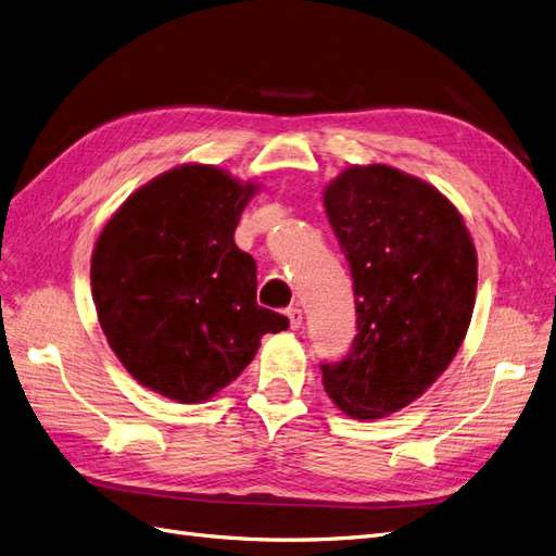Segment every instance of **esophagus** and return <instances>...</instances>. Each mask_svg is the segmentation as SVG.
Listing matches in <instances>:
<instances>
[{"label": "esophagus", "mask_w": 556, "mask_h": 556, "mask_svg": "<svg viewBox=\"0 0 556 556\" xmlns=\"http://www.w3.org/2000/svg\"><path fill=\"white\" fill-rule=\"evenodd\" d=\"M288 317H290V329L292 331H299L301 325H304V313H301L299 308H288Z\"/></svg>", "instance_id": "obj_1"}]
</instances>
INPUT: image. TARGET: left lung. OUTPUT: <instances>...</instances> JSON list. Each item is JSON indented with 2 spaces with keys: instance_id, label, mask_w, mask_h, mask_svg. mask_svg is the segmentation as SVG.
Instances as JSON below:
<instances>
[{
  "instance_id": "1",
  "label": "left lung",
  "mask_w": 556,
  "mask_h": 556,
  "mask_svg": "<svg viewBox=\"0 0 556 556\" xmlns=\"http://www.w3.org/2000/svg\"><path fill=\"white\" fill-rule=\"evenodd\" d=\"M329 225L350 264L357 336L319 364L331 401L378 419L422 396L470 325L478 255L459 211L387 164L350 166L325 190Z\"/></svg>"
}]
</instances>
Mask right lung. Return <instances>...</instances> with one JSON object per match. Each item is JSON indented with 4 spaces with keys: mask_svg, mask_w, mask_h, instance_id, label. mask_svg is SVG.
Instances as JSON below:
<instances>
[{
    "mask_svg": "<svg viewBox=\"0 0 556 556\" xmlns=\"http://www.w3.org/2000/svg\"><path fill=\"white\" fill-rule=\"evenodd\" d=\"M255 185L185 164L134 192L92 252V299L115 357L178 403L220 392L288 317L257 306V266L233 243Z\"/></svg>",
    "mask_w": 556,
    "mask_h": 556,
    "instance_id": "right-lung-1",
    "label": "right lung"
}]
</instances>
